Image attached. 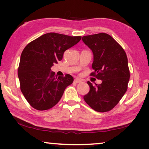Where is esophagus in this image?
Listing matches in <instances>:
<instances>
[{
    "instance_id": "esophagus-1",
    "label": "esophagus",
    "mask_w": 149,
    "mask_h": 149,
    "mask_svg": "<svg viewBox=\"0 0 149 149\" xmlns=\"http://www.w3.org/2000/svg\"><path fill=\"white\" fill-rule=\"evenodd\" d=\"M74 82L75 83H79L81 82V81L80 80V79H75L74 80Z\"/></svg>"
}]
</instances>
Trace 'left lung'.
<instances>
[{"label": "left lung", "mask_w": 149, "mask_h": 149, "mask_svg": "<svg viewBox=\"0 0 149 149\" xmlns=\"http://www.w3.org/2000/svg\"><path fill=\"white\" fill-rule=\"evenodd\" d=\"M82 40L93 54V72L90 75L102 81L95 85L87 81L90 89L83 98L94 111L108 112L119 103L127 89L130 74L127 56L108 34L84 36Z\"/></svg>", "instance_id": "obj_1"}]
</instances>
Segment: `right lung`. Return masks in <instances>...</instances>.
<instances>
[{
    "mask_svg": "<svg viewBox=\"0 0 149 149\" xmlns=\"http://www.w3.org/2000/svg\"><path fill=\"white\" fill-rule=\"evenodd\" d=\"M81 39V36L49 32L32 40L24 49L18 68L20 89L34 109L45 111L54 107L66 87L72 84L74 79L71 75L57 77L51 67L62 60L65 51Z\"/></svg>",
    "mask_w": 149,
    "mask_h": 149,
    "instance_id": "1",
    "label": "right lung"
}]
</instances>
